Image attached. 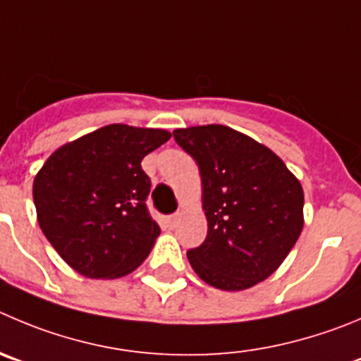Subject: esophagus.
<instances>
[{
	"mask_svg": "<svg viewBox=\"0 0 361 361\" xmlns=\"http://www.w3.org/2000/svg\"><path fill=\"white\" fill-rule=\"evenodd\" d=\"M177 214H170V216H166V218H164V226H166V228H175V226H177Z\"/></svg>",
	"mask_w": 361,
	"mask_h": 361,
	"instance_id": "34e87169",
	"label": "esophagus"
}]
</instances>
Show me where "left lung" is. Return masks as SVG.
Masks as SVG:
<instances>
[{
	"label": "left lung",
	"mask_w": 361,
	"mask_h": 361,
	"mask_svg": "<svg viewBox=\"0 0 361 361\" xmlns=\"http://www.w3.org/2000/svg\"><path fill=\"white\" fill-rule=\"evenodd\" d=\"M198 164L207 238L188 250L195 273L221 290L250 289L278 269L303 228V188L267 147L226 126L175 129Z\"/></svg>",
	"instance_id": "obj_1"
}]
</instances>
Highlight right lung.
<instances>
[{"mask_svg":"<svg viewBox=\"0 0 361 361\" xmlns=\"http://www.w3.org/2000/svg\"><path fill=\"white\" fill-rule=\"evenodd\" d=\"M163 129L111 123L60 147L33 180L37 218L61 259L87 278H118L152 250L159 225L142 159L170 140Z\"/></svg>","mask_w":361,"mask_h":361,"instance_id":"add662e5","label":"right lung"}]
</instances>
